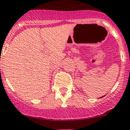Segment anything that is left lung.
<instances>
[{
  "label": "left lung",
  "instance_id": "1",
  "mask_svg": "<svg viewBox=\"0 0 130 130\" xmlns=\"http://www.w3.org/2000/svg\"><path fill=\"white\" fill-rule=\"evenodd\" d=\"M103 97H104V96H103ZM103 97H101V98H103Z\"/></svg>",
  "mask_w": 130,
  "mask_h": 130
}]
</instances>
